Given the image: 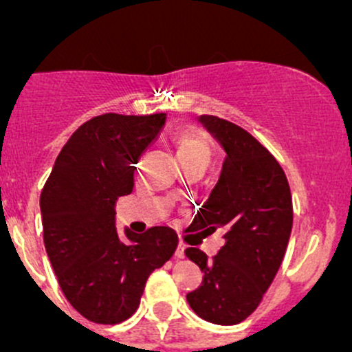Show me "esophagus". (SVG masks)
<instances>
[{
  "instance_id": "1",
  "label": "esophagus",
  "mask_w": 352,
  "mask_h": 352,
  "mask_svg": "<svg viewBox=\"0 0 352 352\" xmlns=\"http://www.w3.org/2000/svg\"><path fill=\"white\" fill-rule=\"evenodd\" d=\"M175 255H177V257H179V258H184V255H186V245L179 243V247H177Z\"/></svg>"
}]
</instances>
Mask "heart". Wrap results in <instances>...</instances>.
Listing matches in <instances>:
<instances>
[{"instance_id":"b5f03b06","label":"heart","mask_w":352,"mask_h":352,"mask_svg":"<svg viewBox=\"0 0 352 352\" xmlns=\"http://www.w3.org/2000/svg\"><path fill=\"white\" fill-rule=\"evenodd\" d=\"M175 153L180 162H197L208 165L211 160V148L204 138L192 133H182L175 138Z\"/></svg>"}]
</instances>
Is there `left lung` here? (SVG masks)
<instances>
[{
  "label": "left lung",
  "instance_id": "obj_1",
  "mask_svg": "<svg viewBox=\"0 0 352 352\" xmlns=\"http://www.w3.org/2000/svg\"><path fill=\"white\" fill-rule=\"evenodd\" d=\"M199 120L226 158L189 230L206 235L223 230L225 245L214 257L186 248L204 272L187 301L204 320L235 325L254 314L279 271L293 228V201L285 170L250 133L216 116Z\"/></svg>",
  "mask_w": 352,
  "mask_h": 352
}]
</instances>
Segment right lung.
<instances>
[{
  "label": "right lung",
  "mask_w": 352,
  "mask_h": 352,
  "mask_svg": "<svg viewBox=\"0 0 352 352\" xmlns=\"http://www.w3.org/2000/svg\"><path fill=\"white\" fill-rule=\"evenodd\" d=\"M166 113H104L78 127L41 194L44 245L71 307L95 324L127 320L155 269L173 255L168 226L116 230V202L133 192L134 170L165 126Z\"/></svg>",
  "instance_id": "add662e5"
}]
</instances>
